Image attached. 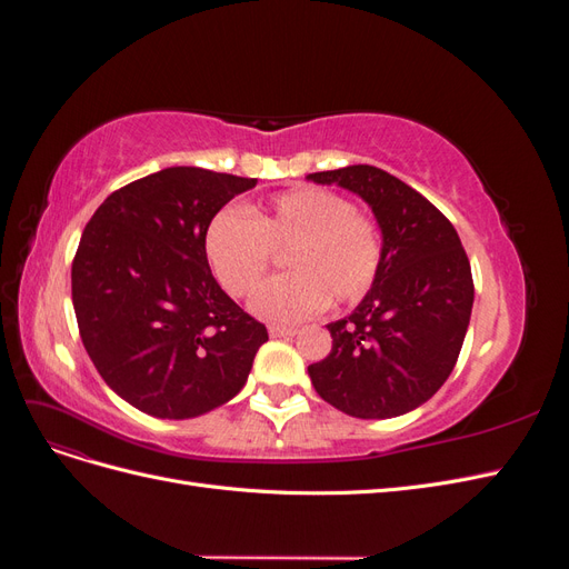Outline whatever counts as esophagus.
I'll return each instance as SVG.
<instances>
[{
    "label": "esophagus",
    "instance_id": "esophagus-1",
    "mask_svg": "<svg viewBox=\"0 0 569 569\" xmlns=\"http://www.w3.org/2000/svg\"><path fill=\"white\" fill-rule=\"evenodd\" d=\"M270 337H295L297 335V327H282V325H270L268 327Z\"/></svg>",
    "mask_w": 569,
    "mask_h": 569
}]
</instances>
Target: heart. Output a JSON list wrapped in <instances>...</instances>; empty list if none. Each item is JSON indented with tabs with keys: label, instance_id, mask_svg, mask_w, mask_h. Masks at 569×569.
<instances>
[{
	"label": "heart",
	"instance_id": "obj_1",
	"mask_svg": "<svg viewBox=\"0 0 569 569\" xmlns=\"http://www.w3.org/2000/svg\"><path fill=\"white\" fill-rule=\"evenodd\" d=\"M206 258L222 289L251 297L266 280L274 253L289 274L253 297V313L297 322L327 306H353L368 297L382 270L385 237L375 216L332 189L295 187L247 213L222 209L206 230Z\"/></svg>",
	"mask_w": 569,
	"mask_h": 569
}]
</instances>
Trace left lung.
<instances>
[{
    "mask_svg": "<svg viewBox=\"0 0 569 569\" xmlns=\"http://www.w3.org/2000/svg\"><path fill=\"white\" fill-rule=\"evenodd\" d=\"M363 197L385 237L382 270L356 311L327 325L332 349L308 375L320 399L363 420L418 408L449 380L472 313L475 282L451 220L375 166L308 176Z\"/></svg>",
    "mask_w": 569,
    "mask_h": 569,
    "instance_id": "obj_1",
    "label": "left lung"
}]
</instances>
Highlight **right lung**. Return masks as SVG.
<instances>
[{"label": "right lung", "instance_id": "obj_1", "mask_svg": "<svg viewBox=\"0 0 569 569\" xmlns=\"http://www.w3.org/2000/svg\"><path fill=\"white\" fill-rule=\"evenodd\" d=\"M253 184L166 168L111 192L80 237L71 289L84 351L147 416L184 420L230 401L268 341L220 289L203 247L213 216Z\"/></svg>", "mask_w": 569, "mask_h": 569}]
</instances>
